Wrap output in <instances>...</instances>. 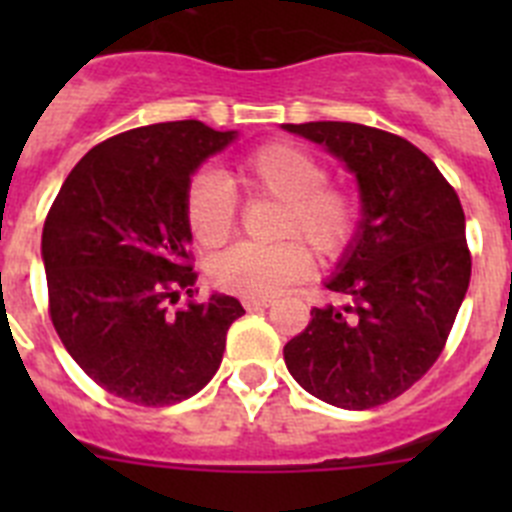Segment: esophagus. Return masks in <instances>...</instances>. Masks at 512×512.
<instances>
[{"mask_svg": "<svg viewBox=\"0 0 512 512\" xmlns=\"http://www.w3.org/2000/svg\"><path fill=\"white\" fill-rule=\"evenodd\" d=\"M269 305H271L269 297H246V300H243V307H246L248 312L264 310V307H269Z\"/></svg>", "mask_w": 512, "mask_h": 512, "instance_id": "obj_1", "label": "esophagus"}]
</instances>
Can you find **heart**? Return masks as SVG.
Instances as JSON below:
<instances>
[{
  "instance_id": "b5f03b06",
  "label": "heart",
  "mask_w": 512,
  "mask_h": 512,
  "mask_svg": "<svg viewBox=\"0 0 512 512\" xmlns=\"http://www.w3.org/2000/svg\"><path fill=\"white\" fill-rule=\"evenodd\" d=\"M328 164L292 140H271L235 161V179L248 200H274L271 246L241 243L217 253L207 266L210 282L241 297H269L307 277L312 259L338 261L361 230V200L354 189L328 182ZM184 215L192 238L205 248L223 246L238 223V202L212 171L189 179Z\"/></svg>"
}]
</instances>
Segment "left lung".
<instances>
[{
    "mask_svg": "<svg viewBox=\"0 0 512 512\" xmlns=\"http://www.w3.org/2000/svg\"><path fill=\"white\" fill-rule=\"evenodd\" d=\"M289 133L346 161L361 230L325 287L346 305L312 307L284 346L289 374L318 400L369 410L410 390L441 356L472 277L464 210L410 140L359 122H302Z\"/></svg>",
    "mask_w": 512,
    "mask_h": 512,
    "instance_id": "1",
    "label": "left lung"
}]
</instances>
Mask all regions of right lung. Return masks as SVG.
Instances as JSON below:
<instances>
[{
	"instance_id": "add662e5",
	"label": "right lung",
	"mask_w": 512,
	"mask_h": 512,
	"mask_svg": "<svg viewBox=\"0 0 512 512\" xmlns=\"http://www.w3.org/2000/svg\"><path fill=\"white\" fill-rule=\"evenodd\" d=\"M235 138L200 120L102 140L66 176L43 225L48 312L71 359L122 400L164 408L197 392L243 315L228 295L192 300L189 176ZM187 291L188 305L168 307Z\"/></svg>"
}]
</instances>
